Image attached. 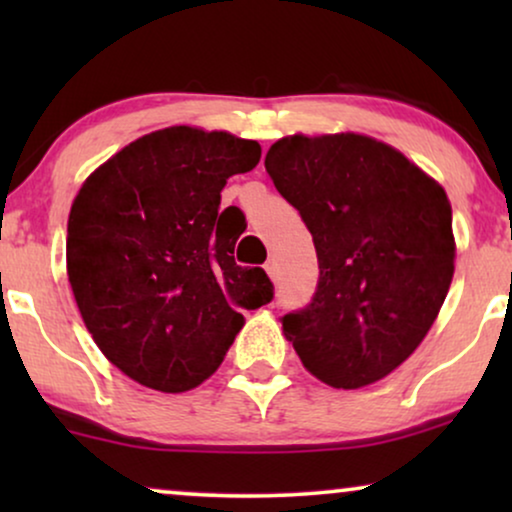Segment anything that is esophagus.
<instances>
[{"instance_id":"obj_1","label":"esophagus","mask_w":512,"mask_h":512,"mask_svg":"<svg viewBox=\"0 0 512 512\" xmlns=\"http://www.w3.org/2000/svg\"><path fill=\"white\" fill-rule=\"evenodd\" d=\"M265 272H268V277L272 279V282H275V279H277V268H275V263H272V261L265 263Z\"/></svg>"}]
</instances>
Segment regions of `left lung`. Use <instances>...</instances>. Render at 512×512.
Segmentation results:
<instances>
[{"label":"left lung","instance_id":"8db88e82","mask_svg":"<svg viewBox=\"0 0 512 512\" xmlns=\"http://www.w3.org/2000/svg\"><path fill=\"white\" fill-rule=\"evenodd\" d=\"M265 170L319 258L317 293L282 319L284 338L328 387L382 380L422 345L450 291L457 244L445 188L359 132L282 137Z\"/></svg>","mask_w":512,"mask_h":512}]
</instances>
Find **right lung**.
<instances>
[{"mask_svg": "<svg viewBox=\"0 0 512 512\" xmlns=\"http://www.w3.org/2000/svg\"><path fill=\"white\" fill-rule=\"evenodd\" d=\"M261 146L226 130L172 125L135 139L83 181L67 226V277L88 333L144 387L181 394L216 373L272 298L263 268H240L221 226L228 177Z\"/></svg>", "mask_w": 512, "mask_h": 512, "instance_id": "obj_1", "label": "right lung"}]
</instances>
